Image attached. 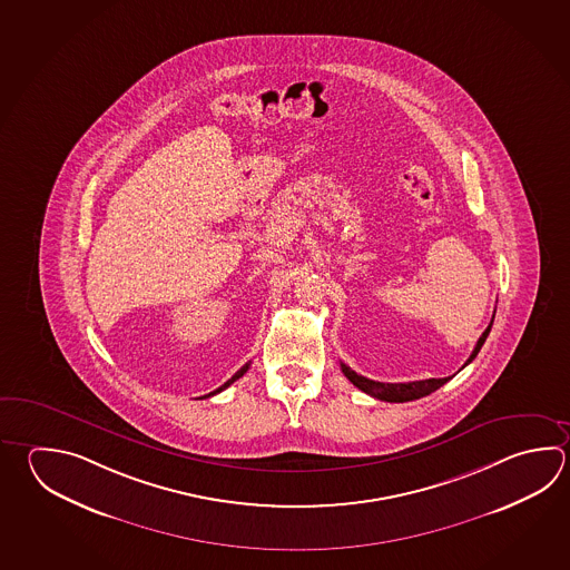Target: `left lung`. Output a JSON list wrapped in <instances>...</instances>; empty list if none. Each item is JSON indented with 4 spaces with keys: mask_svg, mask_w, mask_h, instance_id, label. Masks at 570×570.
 Segmentation results:
<instances>
[{
    "mask_svg": "<svg viewBox=\"0 0 570 570\" xmlns=\"http://www.w3.org/2000/svg\"><path fill=\"white\" fill-rule=\"evenodd\" d=\"M492 323H494V318H492ZM492 323L488 324V328L478 338V344H475L470 358L465 361V365H470L473 358L478 356V353H480L482 344L485 343L488 334L492 331ZM341 368H343L344 376L355 387L361 389L363 393L371 395V397L381 399V401H387V403H405V401H413V399L425 397V395H430L433 391H438L441 385H445L451 379V376H443V379H425V381H411V383H381V381H371L366 376L356 375L355 371L351 366L344 365V363H341Z\"/></svg>",
    "mask_w": 570,
    "mask_h": 570,
    "instance_id": "1",
    "label": "left lung"
}]
</instances>
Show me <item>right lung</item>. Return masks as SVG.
Returning <instances> with one entry per match:
<instances>
[{"instance_id": "obj_1", "label": "right lung", "mask_w": 570, "mask_h": 570, "mask_svg": "<svg viewBox=\"0 0 570 570\" xmlns=\"http://www.w3.org/2000/svg\"><path fill=\"white\" fill-rule=\"evenodd\" d=\"M247 368H249V363H246V365L242 366V368H239V371H237L236 375L232 376V379H229V381H226V383H224V385H222V387L215 389L214 393H209V395H205V397H214V395H217V393H222V391H224V389L229 387V385H232V383H234V381H237V379H239V376H244V373H246Z\"/></svg>"}]
</instances>
